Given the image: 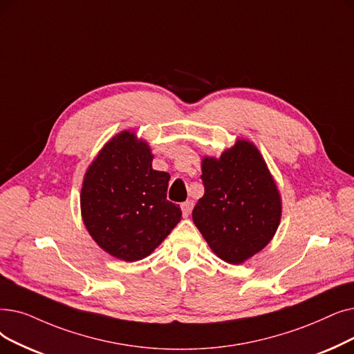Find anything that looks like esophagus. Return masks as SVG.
Wrapping results in <instances>:
<instances>
[{"label":"esophagus","mask_w":354,"mask_h":354,"mask_svg":"<svg viewBox=\"0 0 354 354\" xmlns=\"http://www.w3.org/2000/svg\"><path fill=\"white\" fill-rule=\"evenodd\" d=\"M180 208H182V214H183V217H188V215H189V214H191V211H192V203H191V201L182 203Z\"/></svg>","instance_id":"34e87169"}]
</instances>
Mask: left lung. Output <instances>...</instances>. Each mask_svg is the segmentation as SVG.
I'll return each mask as SVG.
<instances>
[{"label": "left lung", "mask_w": 354, "mask_h": 354, "mask_svg": "<svg viewBox=\"0 0 354 354\" xmlns=\"http://www.w3.org/2000/svg\"><path fill=\"white\" fill-rule=\"evenodd\" d=\"M201 166L205 192L192 220L215 254L240 265L262 250L279 227L278 187L249 140H237L218 159L205 156Z\"/></svg>", "instance_id": "8db88e82"}]
</instances>
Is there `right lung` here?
<instances>
[{"label": "right lung", "mask_w": 354, "mask_h": 354, "mask_svg": "<svg viewBox=\"0 0 354 354\" xmlns=\"http://www.w3.org/2000/svg\"><path fill=\"white\" fill-rule=\"evenodd\" d=\"M153 155L134 133L121 131L92 160L81 189L82 220L109 254L136 262L147 257L180 221L166 199L171 175L151 167Z\"/></svg>", "instance_id": "add662e5"}]
</instances>
